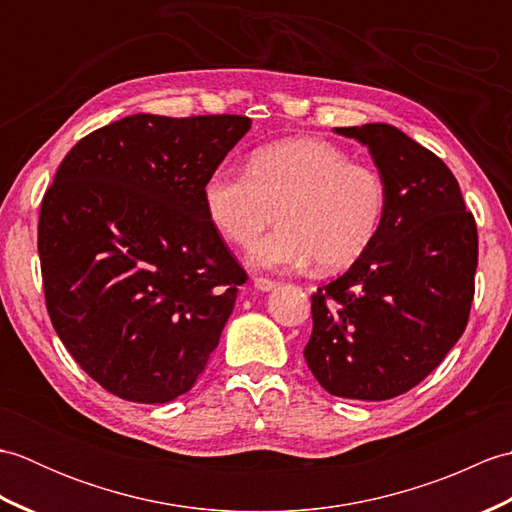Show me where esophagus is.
Masks as SVG:
<instances>
[{
	"label": "esophagus",
	"mask_w": 512,
	"mask_h": 512,
	"mask_svg": "<svg viewBox=\"0 0 512 512\" xmlns=\"http://www.w3.org/2000/svg\"><path fill=\"white\" fill-rule=\"evenodd\" d=\"M279 284L277 281H273V279H266V277H257L255 279V288L259 290V292H270V290H275Z\"/></svg>",
	"instance_id": "34e87169"
}]
</instances>
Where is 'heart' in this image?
<instances>
[{
    "label": "heart",
    "instance_id": "1",
    "mask_svg": "<svg viewBox=\"0 0 512 512\" xmlns=\"http://www.w3.org/2000/svg\"><path fill=\"white\" fill-rule=\"evenodd\" d=\"M202 195L209 220L235 246L253 244L279 215L284 224L248 253L250 264L268 270L312 259L321 270L350 266L372 244L385 213L378 171L321 138L257 149L248 171L217 167Z\"/></svg>",
    "mask_w": 512,
    "mask_h": 512
}]
</instances>
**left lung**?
I'll return each instance as SVG.
<instances>
[{
	"instance_id": "left-lung-1",
	"label": "left lung",
	"mask_w": 512,
	"mask_h": 512,
	"mask_svg": "<svg viewBox=\"0 0 512 512\" xmlns=\"http://www.w3.org/2000/svg\"><path fill=\"white\" fill-rule=\"evenodd\" d=\"M334 132L369 149L385 184V213L350 270L312 295L303 356L332 396L389 400L427 378L462 336L477 228L451 169L398 127Z\"/></svg>"
}]
</instances>
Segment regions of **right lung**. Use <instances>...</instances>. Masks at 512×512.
<instances>
[{
  "mask_svg": "<svg viewBox=\"0 0 512 512\" xmlns=\"http://www.w3.org/2000/svg\"><path fill=\"white\" fill-rule=\"evenodd\" d=\"M246 116L134 114L81 138L39 215L50 321L110 394L156 405L187 394L246 273L204 209V182Z\"/></svg>",
  "mask_w": 512,
  "mask_h": 512,
  "instance_id": "1",
  "label": "right lung"
}]
</instances>
